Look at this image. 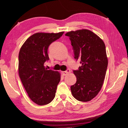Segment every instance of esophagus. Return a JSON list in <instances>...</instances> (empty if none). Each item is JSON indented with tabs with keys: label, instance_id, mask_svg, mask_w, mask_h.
Wrapping results in <instances>:
<instances>
[{
	"label": "esophagus",
	"instance_id": "obj_1",
	"mask_svg": "<svg viewBox=\"0 0 128 128\" xmlns=\"http://www.w3.org/2000/svg\"><path fill=\"white\" fill-rule=\"evenodd\" d=\"M70 70H69V69H68L66 71L62 72V74H63V75H64V76H66V75H68V74H69V73H70Z\"/></svg>",
	"mask_w": 128,
	"mask_h": 128
}]
</instances>
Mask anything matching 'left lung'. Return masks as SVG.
Segmentation results:
<instances>
[{
    "instance_id": "left-lung-1",
    "label": "left lung",
    "mask_w": 128,
    "mask_h": 128,
    "mask_svg": "<svg viewBox=\"0 0 128 128\" xmlns=\"http://www.w3.org/2000/svg\"><path fill=\"white\" fill-rule=\"evenodd\" d=\"M69 37L74 58L80 59L82 66L73 70L76 83L72 86V94L80 102L90 101L98 94L102 86L108 66L104 42L99 36L87 29L71 31Z\"/></svg>"
}]
</instances>
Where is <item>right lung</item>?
<instances>
[{
  "label": "right lung",
  "instance_id": "add662e5",
  "mask_svg": "<svg viewBox=\"0 0 128 128\" xmlns=\"http://www.w3.org/2000/svg\"><path fill=\"white\" fill-rule=\"evenodd\" d=\"M64 33L34 34L26 40L19 52V76L29 97L38 105L48 104L55 97L60 74L48 70L44 63L49 60L48 46Z\"/></svg>",
  "mask_w": 128,
  "mask_h": 128
}]
</instances>
